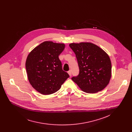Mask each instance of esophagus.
<instances>
[{
    "mask_svg": "<svg viewBox=\"0 0 132 132\" xmlns=\"http://www.w3.org/2000/svg\"><path fill=\"white\" fill-rule=\"evenodd\" d=\"M68 74H69V75H70V77L72 76V72H71V71H69L68 72Z\"/></svg>",
    "mask_w": 132,
    "mask_h": 132,
    "instance_id": "esophagus-1",
    "label": "esophagus"
}]
</instances>
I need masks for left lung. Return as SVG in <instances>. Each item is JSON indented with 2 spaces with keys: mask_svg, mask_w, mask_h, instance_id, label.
<instances>
[{
  "mask_svg": "<svg viewBox=\"0 0 132 132\" xmlns=\"http://www.w3.org/2000/svg\"><path fill=\"white\" fill-rule=\"evenodd\" d=\"M76 54L79 74L72 78L84 92L94 94L104 89L111 77V62L109 55L92 43H71Z\"/></svg>",
  "mask_w": 132,
  "mask_h": 132,
  "instance_id": "1",
  "label": "left lung"
}]
</instances>
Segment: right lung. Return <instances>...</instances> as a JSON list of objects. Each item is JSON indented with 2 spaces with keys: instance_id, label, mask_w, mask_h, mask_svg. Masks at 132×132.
Wrapping results in <instances>:
<instances>
[{
  "instance_id": "1",
  "label": "right lung",
  "mask_w": 132,
  "mask_h": 132,
  "mask_svg": "<svg viewBox=\"0 0 132 132\" xmlns=\"http://www.w3.org/2000/svg\"><path fill=\"white\" fill-rule=\"evenodd\" d=\"M64 44L45 41L35 48L27 56L25 67L30 84L41 94L56 93L69 77L62 69L58 56Z\"/></svg>"
}]
</instances>
